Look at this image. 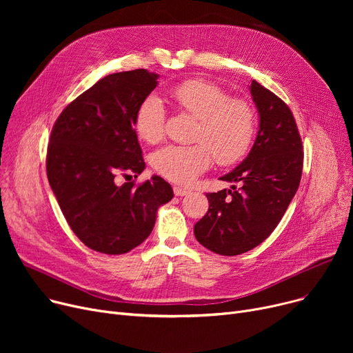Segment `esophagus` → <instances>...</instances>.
<instances>
[{"label": "esophagus", "instance_id": "esophagus-1", "mask_svg": "<svg viewBox=\"0 0 353 353\" xmlns=\"http://www.w3.org/2000/svg\"><path fill=\"white\" fill-rule=\"evenodd\" d=\"M173 192H174L176 196H188V194H190V190L179 188V186H174V188H173Z\"/></svg>", "mask_w": 353, "mask_h": 353}]
</instances>
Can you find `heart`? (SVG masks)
Returning <instances> with one entry per match:
<instances>
[{
  "mask_svg": "<svg viewBox=\"0 0 353 353\" xmlns=\"http://www.w3.org/2000/svg\"><path fill=\"white\" fill-rule=\"evenodd\" d=\"M169 94L176 105L197 119L193 144H167L152 156L153 169L176 184H189L212 164L229 165L242 159L252 144L256 119L253 107L242 99H233L214 83L186 80L174 85ZM165 108L152 94L139 105L134 127L147 143L163 139Z\"/></svg>",
  "mask_w": 353,
  "mask_h": 353,
  "instance_id": "heart-1",
  "label": "heart"
}]
</instances>
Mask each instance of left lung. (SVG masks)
Segmentation results:
<instances>
[{"label":"left lung","mask_w":353,"mask_h":353,"mask_svg":"<svg viewBox=\"0 0 353 353\" xmlns=\"http://www.w3.org/2000/svg\"><path fill=\"white\" fill-rule=\"evenodd\" d=\"M250 92L261 123L249 156L220 177L239 186L206 193L209 210L194 225L197 242L221 256L252 250L279 225L299 188L303 145L289 105L257 81Z\"/></svg>","instance_id":"8db88e82"}]
</instances>
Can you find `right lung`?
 <instances>
[{
	"instance_id": "1",
	"label": "right lung",
	"mask_w": 353,
	"mask_h": 353,
	"mask_svg": "<svg viewBox=\"0 0 353 353\" xmlns=\"http://www.w3.org/2000/svg\"><path fill=\"white\" fill-rule=\"evenodd\" d=\"M157 77L144 68L110 74L72 100L52 125L46 161L50 186L71 230L96 252L123 254L141 245L159 206L173 199L160 176L117 183L144 170L134 119Z\"/></svg>"
}]
</instances>
